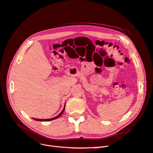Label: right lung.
I'll return each instance as SVG.
<instances>
[{"label":"right lung","instance_id":"right-lung-1","mask_svg":"<svg viewBox=\"0 0 153 153\" xmlns=\"http://www.w3.org/2000/svg\"><path fill=\"white\" fill-rule=\"evenodd\" d=\"M64 110H65V105H64V108H63V110H62V112H61V113H60L58 115H57L56 117H53V118H51V119H36V118H33V119H34V120H35V121H52V120L56 119L59 118L60 116H61V115L62 114V113L64 112Z\"/></svg>","mask_w":153,"mask_h":153}]
</instances>
